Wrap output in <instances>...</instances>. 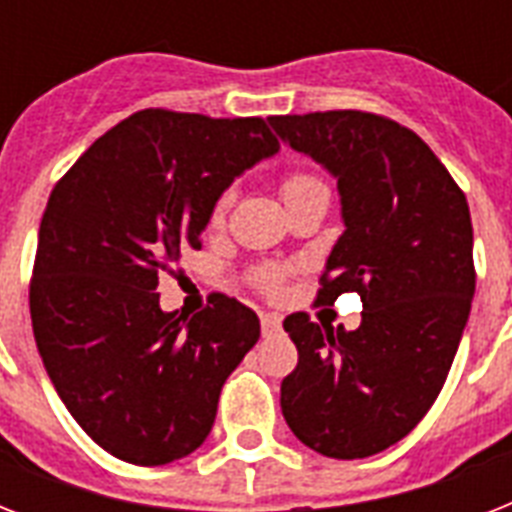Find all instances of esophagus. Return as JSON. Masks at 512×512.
I'll return each mask as SVG.
<instances>
[{
    "label": "esophagus",
    "mask_w": 512,
    "mask_h": 512,
    "mask_svg": "<svg viewBox=\"0 0 512 512\" xmlns=\"http://www.w3.org/2000/svg\"><path fill=\"white\" fill-rule=\"evenodd\" d=\"M260 324H263V335H276L281 329V319L276 316V313H263V319H260Z\"/></svg>",
    "instance_id": "1"
}]
</instances>
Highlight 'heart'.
<instances>
[{"mask_svg": "<svg viewBox=\"0 0 512 512\" xmlns=\"http://www.w3.org/2000/svg\"><path fill=\"white\" fill-rule=\"evenodd\" d=\"M316 183H319V180H316L313 175H305V172H292V175L284 177V183H281V193H284V199H289V196H295V193L305 191V188H311V185H316ZM231 201H233V191H225L215 204V217H223V212L228 209V204H231ZM255 284L257 287L268 289V292L279 289V284H281L279 271H273V268H260V271H255Z\"/></svg>", "mask_w": 512, "mask_h": 512, "instance_id": "1", "label": "heart"}]
</instances>
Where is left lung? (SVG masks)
<instances>
[{"mask_svg":"<svg viewBox=\"0 0 512 512\" xmlns=\"http://www.w3.org/2000/svg\"><path fill=\"white\" fill-rule=\"evenodd\" d=\"M284 143L337 177L342 223L316 303L358 292L361 327L292 313L281 412L305 446L358 460L412 433L444 388L476 292L465 193L428 143L366 111L271 116Z\"/></svg>","mask_w":512,"mask_h":512,"instance_id":"obj_1","label":"left lung"}]
</instances>
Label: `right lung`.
<instances>
[{
    "mask_svg": "<svg viewBox=\"0 0 512 512\" xmlns=\"http://www.w3.org/2000/svg\"><path fill=\"white\" fill-rule=\"evenodd\" d=\"M276 151L260 116L146 108L52 188L28 289L36 348L71 417L119 460L151 468L199 449L223 382L260 337L233 297L183 316L159 308L156 287L201 249L233 177Z\"/></svg>",
    "mask_w": 512,
    "mask_h": 512,
    "instance_id": "right-lung-1",
    "label": "right lung"
}]
</instances>
